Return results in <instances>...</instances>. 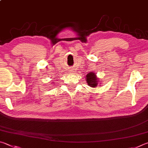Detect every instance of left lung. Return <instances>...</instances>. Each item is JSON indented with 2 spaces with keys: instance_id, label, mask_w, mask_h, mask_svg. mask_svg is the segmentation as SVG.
Here are the masks:
<instances>
[{
  "instance_id": "1",
  "label": "left lung",
  "mask_w": 148,
  "mask_h": 148,
  "mask_svg": "<svg viewBox=\"0 0 148 148\" xmlns=\"http://www.w3.org/2000/svg\"><path fill=\"white\" fill-rule=\"evenodd\" d=\"M86 79L88 84L92 88L96 87L98 84V82L99 81V80H98L99 79L97 78L95 73L93 72H90L89 73H88L86 76Z\"/></svg>"
}]
</instances>
